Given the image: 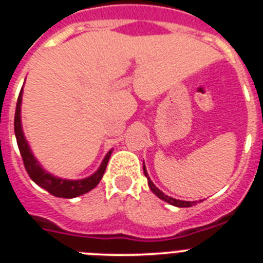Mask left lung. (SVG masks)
I'll return each instance as SVG.
<instances>
[{
    "instance_id": "obj_1",
    "label": "left lung",
    "mask_w": 263,
    "mask_h": 263,
    "mask_svg": "<svg viewBox=\"0 0 263 263\" xmlns=\"http://www.w3.org/2000/svg\"><path fill=\"white\" fill-rule=\"evenodd\" d=\"M143 173H145V176L147 178V183H148V187H150V190H152L153 192H154L155 195H157L159 199H162V200L167 201L168 204H171V205H175V206H179V208H187V206H192L196 204V201H183V200H178V199H174V197H170L167 196V195H164L163 192L160 191L159 188H157L154 185V183L152 182V179L148 178L147 175V171H146V167L145 164H143Z\"/></svg>"
}]
</instances>
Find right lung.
<instances>
[{"instance_id": "right-lung-1", "label": "right lung", "mask_w": 263, "mask_h": 263, "mask_svg": "<svg viewBox=\"0 0 263 263\" xmlns=\"http://www.w3.org/2000/svg\"><path fill=\"white\" fill-rule=\"evenodd\" d=\"M21 103H22V89H21L20 96H18L17 100L15 117H14V133H15V138H17L18 148H20V153L22 155L23 164H25V168H26L30 178L39 187L45 188L46 191L50 192L51 195L57 197H64V199H72V197L80 196V195L87 194L90 190H93L99 184L104 173H105L111 150L105 155L103 163H101V166L99 167L96 173L93 175L88 176V178L80 179V180H67V179L57 178V176L51 175L50 173L42 168L38 160L32 155L29 143H27L26 138L23 136L22 125H21Z\"/></svg>"}]
</instances>
